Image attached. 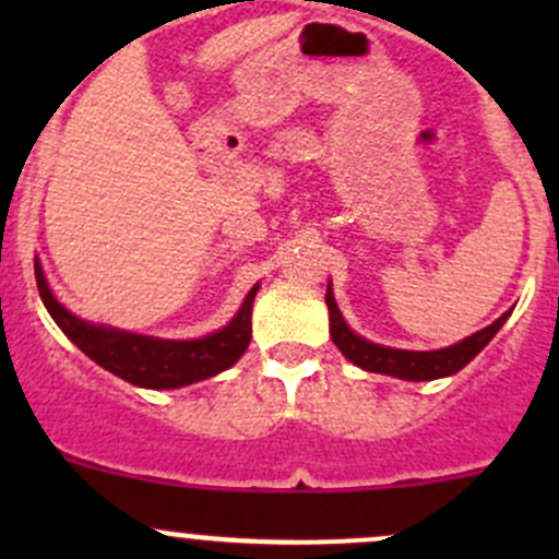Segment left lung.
I'll return each instance as SVG.
<instances>
[{
	"mask_svg": "<svg viewBox=\"0 0 559 559\" xmlns=\"http://www.w3.org/2000/svg\"><path fill=\"white\" fill-rule=\"evenodd\" d=\"M326 308H330L332 343H335L354 365H359L362 370H370V373H384L405 381H432L462 370L495 335H498V330L511 316V311L503 313L498 321H492L489 326L478 330L476 335L465 337V341L454 343V346L449 348H438V352H403V348L376 346V343H368L365 337L354 335V332L348 330L346 321H343L341 311H337L330 286H326Z\"/></svg>",
	"mask_w": 559,
	"mask_h": 559,
	"instance_id": "1",
	"label": "left lung"
}]
</instances>
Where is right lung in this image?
I'll use <instances>...</instances> for the list:
<instances>
[{
    "label": "right lung",
    "mask_w": 559,
    "mask_h": 559,
    "mask_svg": "<svg viewBox=\"0 0 559 559\" xmlns=\"http://www.w3.org/2000/svg\"><path fill=\"white\" fill-rule=\"evenodd\" d=\"M35 278L39 297H43L45 308L53 316L56 324L61 326V332L88 359H94L112 376L134 386L175 389L211 379V376L233 368L251 343V306L259 286L248 292L243 308L224 330L200 337V341H159V337L132 335V332L88 324V321L72 316L64 306H59V300L50 295L39 262H35Z\"/></svg>",
    "instance_id": "1"
}]
</instances>
